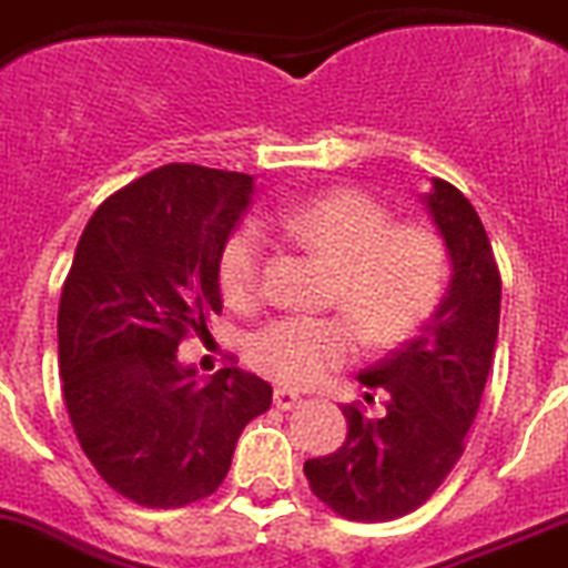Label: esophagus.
Instances as JSON below:
<instances>
[{
  "label": "esophagus",
  "instance_id": "obj_1",
  "mask_svg": "<svg viewBox=\"0 0 568 568\" xmlns=\"http://www.w3.org/2000/svg\"><path fill=\"white\" fill-rule=\"evenodd\" d=\"M300 403H303V397H300L297 392H291V388H274V406L283 408V412L300 406Z\"/></svg>",
  "mask_w": 568,
  "mask_h": 568
}]
</instances>
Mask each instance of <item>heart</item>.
Masks as SVG:
<instances>
[{"label": "heart", "instance_id": "1", "mask_svg": "<svg viewBox=\"0 0 568 568\" xmlns=\"http://www.w3.org/2000/svg\"><path fill=\"white\" fill-rule=\"evenodd\" d=\"M305 248L337 268L334 303L343 317H277L248 337V363L283 386H314L357 354L359 327L372 345H397L420 328L440 303L448 251L428 225L397 223L386 205L359 191H334L280 216ZM263 234L251 223L225 240L220 288L236 308L260 297Z\"/></svg>", "mask_w": 568, "mask_h": 568}]
</instances>
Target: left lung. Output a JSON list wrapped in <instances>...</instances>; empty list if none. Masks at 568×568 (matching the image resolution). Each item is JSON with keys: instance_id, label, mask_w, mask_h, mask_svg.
<instances>
[{"instance_id": "left-lung-1", "label": "left lung", "mask_w": 568, "mask_h": 568, "mask_svg": "<svg viewBox=\"0 0 568 568\" xmlns=\"http://www.w3.org/2000/svg\"><path fill=\"white\" fill-rule=\"evenodd\" d=\"M448 251V285L423 332L359 374L386 412L343 406L348 434L334 455L305 460L314 495L345 520L403 517L434 495L460 460L480 408L500 325V271L471 202L446 180L423 194Z\"/></svg>"}]
</instances>
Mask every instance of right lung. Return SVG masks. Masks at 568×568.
Masks as SVG:
<instances>
[{"label": "right lung", "instance_id": "right-lung-1", "mask_svg": "<svg viewBox=\"0 0 568 568\" xmlns=\"http://www.w3.org/2000/svg\"><path fill=\"white\" fill-rule=\"evenodd\" d=\"M254 176L171 162L108 196L79 236L59 300V374L102 480L148 509L214 495L236 440L271 408L243 368L200 383L182 337L223 312L220 254Z\"/></svg>", "mask_w": 568, "mask_h": 568}]
</instances>
